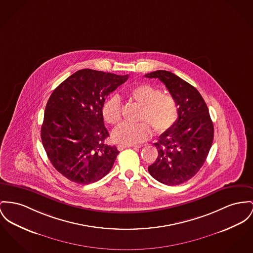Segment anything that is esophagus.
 <instances>
[{
    "instance_id": "obj_1",
    "label": "esophagus",
    "mask_w": 253,
    "mask_h": 253,
    "mask_svg": "<svg viewBox=\"0 0 253 253\" xmlns=\"http://www.w3.org/2000/svg\"><path fill=\"white\" fill-rule=\"evenodd\" d=\"M130 147H133L132 145H118L119 151H123L124 149H126V148H130Z\"/></svg>"
}]
</instances>
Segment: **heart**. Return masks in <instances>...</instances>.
Masks as SVG:
<instances>
[{"label":"heart","mask_w":253,"mask_h":253,"mask_svg":"<svg viewBox=\"0 0 253 253\" xmlns=\"http://www.w3.org/2000/svg\"><path fill=\"white\" fill-rule=\"evenodd\" d=\"M126 97L141 106L137 125H122L116 128L112 138L122 145H137L152 135V129L156 134L162 135L169 131L179 117V106L175 98L164 94L153 85H135L129 88ZM104 121L112 126L118 125L122 120V106L117 96H111L102 105Z\"/></svg>","instance_id":"obj_1"}]
</instances>
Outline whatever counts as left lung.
<instances>
[{"label": "left lung", "instance_id": "obj_1", "mask_svg": "<svg viewBox=\"0 0 253 253\" xmlns=\"http://www.w3.org/2000/svg\"><path fill=\"white\" fill-rule=\"evenodd\" d=\"M145 77L161 81L179 106L174 126L154 144L158 156L149 172L166 185L184 183L202 168L212 146L214 126L208 107L194 86L170 72L158 70Z\"/></svg>", "mask_w": 253, "mask_h": 253}]
</instances>
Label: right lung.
Returning a JSON list of instances; mask_svg holds the SVG:
<instances>
[{
    "label": "right lung",
    "mask_w": 253,
    "mask_h": 253,
    "mask_svg": "<svg viewBox=\"0 0 253 253\" xmlns=\"http://www.w3.org/2000/svg\"><path fill=\"white\" fill-rule=\"evenodd\" d=\"M128 76L83 69L58 85L47 102L41 127L43 147L52 166L79 184L96 182L113 167L116 146L103 124L105 98Z\"/></svg>",
    "instance_id": "add662e5"
}]
</instances>
